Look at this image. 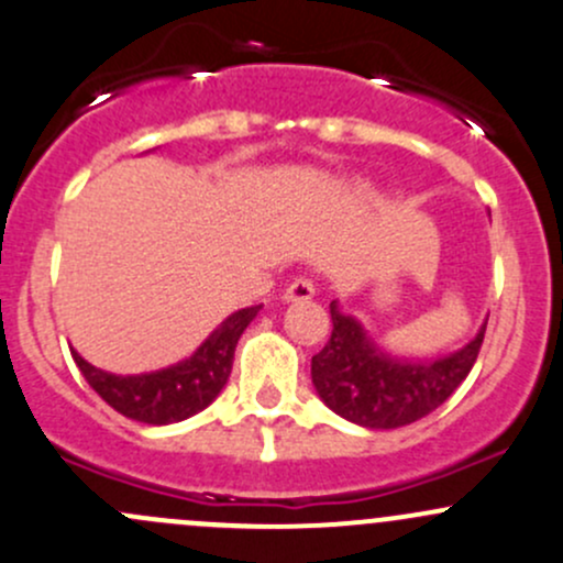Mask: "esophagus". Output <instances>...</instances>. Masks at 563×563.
Masks as SVG:
<instances>
[{
  "instance_id": "esophagus-1",
  "label": "esophagus",
  "mask_w": 563,
  "mask_h": 563,
  "mask_svg": "<svg viewBox=\"0 0 563 563\" xmlns=\"http://www.w3.org/2000/svg\"><path fill=\"white\" fill-rule=\"evenodd\" d=\"M312 297H316V283H312L310 277H305V275L294 277V280L288 283L286 294H283V299H286V301H307Z\"/></svg>"
}]
</instances>
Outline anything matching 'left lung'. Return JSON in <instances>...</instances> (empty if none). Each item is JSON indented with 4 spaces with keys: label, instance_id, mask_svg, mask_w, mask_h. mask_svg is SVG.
I'll use <instances>...</instances> for the list:
<instances>
[{
    "label": "left lung",
    "instance_id": "obj_1",
    "mask_svg": "<svg viewBox=\"0 0 563 563\" xmlns=\"http://www.w3.org/2000/svg\"><path fill=\"white\" fill-rule=\"evenodd\" d=\"M331 310V336L312 356V386L347 421L366 429H399L421 421L464 383L481 353V334L445 358L412 361L383 353L356 318Z\"/></svg>",
    "mask_w": 563,
    "mask_h": 563
}]
</instances>
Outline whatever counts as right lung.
<instances>
[{
	"label": "right lung",
	"mask_w": 563,
	"mask_h": 563,
	"mask_svg": "<svg viewBox=\"0 0 563 563\" xmlns=\"http://www.w3.org/2000/svg\"><path fill=\"white\" fill-rule=\"evenodd\" d=\"M258 310L262 305L236 310L207 336L194 351V356L167 366V369L147 372V375H112V372L91 366L75 351L73 356L88 386L121 416L153 426L186 421L205 410L227 386L229 375H232L236 340Z\"/></svg>",
	"instance_id": "right-lung-1"
}]
</instances>
